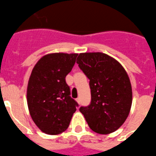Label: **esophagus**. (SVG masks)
Segmentation results:
<instances>
[{"mask_svg":"<svg viewBox=\"0 0 156 156\" xmlns=\"http://www.w3.org/2000/svg\"><path fill=\"white\" fill-rule=\"evenodd\" d=\"M76 101H77V102H78V104H80V103H81V101H80V98H77Z\"/></svg>","mask_w":156,"mask_h":156,"instance_id":"34e87169","label":"esophagus"}]
</instances>
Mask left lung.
Wrapping results in <instances>:
<instances>
[{"instance_id": "left-lung-1", "label": "left lung", "mask_w": 156, "mask_h": 156, "mask_svg": "<svg viewBox=\"0 0 156 156\" xmlns=\"http://www.w3.org/2000/svg\"><path fill=\"white\" fill-rule=\"evenodd\" d=\"M88 77L91 102L79 110L88 126L98 134L114 132L122 126L132 104V88L123 66L103 53H83L77 58Z\"/></svg>"}]
</instances>
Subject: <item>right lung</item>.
I'll return each mask as SVG.
<instances>
[{
	"label": "right lung",
	"instance_id": "add662e5",
	"mask_svg": "<svg viewBox=\"0 0 156 156\" xmlns=\"http://www.w3.org/2000/svg\"><path fill=\"white\" fill-rule=\"evenodd\" d=\"M78 54L54 53L43 56L34 66L27 87L31 117L40 130L56 135L68 129L78 102L70 96L65 78Z\"/></svg>",
	"mask_w": 156,
	"mask_h": 156
}]
</instances>
